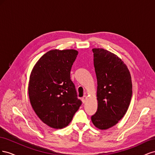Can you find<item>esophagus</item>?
<instances>
[{"label": "esophagus", "mask_w": 155, "mask_h": 155, "mask_svg": "<svg viewBox=\"0 0 155 155\" xmlns=\"http://www.w3.org/2000/svg\"><path fill=\"white\" fill-rule=\"evenodd\" d=\"M87 96H84L82 98H81V100H82V102L83 103V104H85V103L86 102V100H87Z\"/></svg>", "instance_id": "34e87169"}]
</instances>
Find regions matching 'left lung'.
<instances>
[{
	"instance_id": "left-lung-1",
	"label": "left lung",
	"mask_w": 155,
	"mask_h": 155,
	"mask_svg": "<svg viewBox=\"0 0 155 155\" xmlns=\"http://www.w3.org/2000/svg\"><path fill=\"white\" fill-rule=\"evenodd\" d=\"M97 78V110L91 117L96 127L106 130L118 124L127 110L132 97V81L127 65L116 54L93 48Z\"/></svg>"
}]
</instances>
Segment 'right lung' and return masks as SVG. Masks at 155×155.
<instances>
[{
  "instance_id": "obj_1",
  "label": "right lung",
  "mask_w": 155,
  "mask_h": 155,
  "mask_svg": "<svg viewBox=\"0 0 155 155\" xmlns=\"http://www.w3.org/2000/svg\"><path fill=\"white\" fill-rule=\"evenodd\" d=\"M76 50H51L33 68L28 83L30 104L46 125L60 129L67 127L81 105L70 70L76 59Z\"/></svg>"
}]
</instances>
